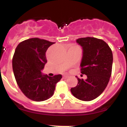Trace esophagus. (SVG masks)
<instances>
[{"instance_id": "esophagus-1", "label": "esophagus", "mask_w": 127, "mask_h": 127, "mask_svg": "<svg viewBox=\"0 0 127 127\" xmlns=\"http://www.w3.org/2000/svg\"><path fill=\"white\" fill-rule=\"evenodd\" d=\"M69 77V76H68V75H64V76H63V77H64V79H67V78H68Z\"/></svg>"}]
</instances>
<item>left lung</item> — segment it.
Segmentation results:
<instances>
[{
    "label": "left lung",
    "instance_id": "8db88e82",
    "mask_svg": "<svg viewBox=\"0 0 127 127\" xmlns=\"http://www.w3.org/2000/svg\"><path fill=\"white\" fill-rule=\"evenodd\" d=\"M83 49L80 67L81 73L87 78L77 76V86L70 89L76 98L90 101L104 92L111 76L113 53L107 43L95 37L79 38L76 40Z\"/></svg>",
    "mask_w": 127,
    "mask_h": 127
}]
</instances>
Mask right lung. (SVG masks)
Listing matches in <instances>:
<instances>
[{"label":"right lung","instance_id":"add662e5","mask_svg":"<svg viewBox=\"0 0 127 127\" xmlns=\"http://www.w3.org/2000/svg\"><path fill=\"white\" fill-rule=\"evenodd\" d=\"M55 42L32 38L20 42L13 58V69L19 88L26 97L41 102L53 95L56 84L62 77H53L41 72L46 64V52Z\"/></svg>","mask_w":127,"mask_h":127}]
</instances>
